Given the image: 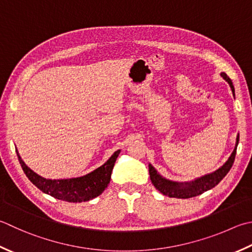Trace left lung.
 Instances as JSON below:
<instances>
[{
    "instance_id": "1",
    "label": "left lung",
    "mask_w": 252,
    "mask_h": 252,
    "mask_svg": "<svg viewBox=\"0 0 252 252\" xmlns=\"http://www.w3.org/2000/svg\"><path fill=\"white\" fill-rule=\"evenodd\" d=\"M220 75L223 76L224 80L229 84L231 92H233V95L235 96V88L233 85V82H231L230 78L227 76V74L221 73ZM238 141H239V135H237L236 146L233 153H231V155L229 156L228 160L226 161L220 168H219L214 172H212V174L205 175L203 177H201V178H198L191 182H175V181L167 180L165 178H162L159 174H157V171L155 170L154 167L152 165H149L152 184L154 185L155 188L158 190L160 193L169 196V198L189 199V198H193V196H196V195H200L203 193V192L214 188V187L216 185H219L220 181L228 174L231 166L234 164Z\"/></svg>"
}]
</instances>
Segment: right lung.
Returning <instances> with one entry per match:
<instances>
[{
	"instance_id": "obj_1",
	"label": "right lung",
	"mask_w": 252,
	"mask_h": 252,
	"mask_svg": "<svg viewBox=\"0 0 252 252\" xmlns=\"http://www.w3.org/2000/svg\"><path fill=\"white\" fill-rule=\"evenodd\" d=\"M119 153L120 150L113 153V155L105 164L90 174L78 177V178L58 180L42 178L31 168H28L19 156L18 152L17 156L19 164L22 165V168L27 178L44 193L66 202H85L96 198L107 188L108 184L110 182L112 168L115 166L117 157L119 156Z\"/></svg>"
}]
</instances>
